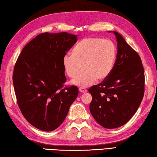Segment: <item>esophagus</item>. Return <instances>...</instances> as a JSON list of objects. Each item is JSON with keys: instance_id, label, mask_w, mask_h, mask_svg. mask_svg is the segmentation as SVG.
I'll list each match as a JSON object with an SVG mask.
<instances>
[{"instance_id": "34e87169", "label": "esophagus", "mask_w": 157, "mask_h": 157, "mask_svg": "<svg viewBox=\"0 0 157 157\" xmlns=\"http://www.w3.org/2000/svg\"><path fill=\"white\" fill-rule=\"evenodd\" d=\"M78 90H79V91L82 92V93H84V92H87V90L86 88H79Z\"/></svg>"}]
</instances>
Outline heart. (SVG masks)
<instances>
[{
	"label": "heart",
	"mask_w": 157,
	"mask_h": 157,
	"mask_svg": "<svg viewBox=\"0 0 157 157\" xmlns=\"http://www.w3.org/2000/svg\"><path fill=\"white\" fill-rule=\"evenodd\" d=\"M72 53L63 56V67L70 78H76L85 66L86 72L72 81L74 85L85 88L110 75L116 60L117 47L110 40L87 37L77 44Z\"/></svg>",
	"instance_id": "1"
}]
</instances>
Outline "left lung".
Returning a JSON list of instances; mask_svg holds the SVG:
<instances>
[{
    "instance_id": "obj_1",
    "label": "left lung",
    "mask_w": 157,
    "mask_h": 157,
    "mask_svg": "<svg viewBox=\"0 0 157 157\" xmlns=\"http://www.w3.org/2000/svg\"><path fill=\"white\" fill-rule=\"evenodd\" d=\"M113 33L117 42L114 67L101 83L88 90L92 97L90 111L97 123L106 129H115L129 121L145 92V74L139 55L121 35Z\"/></svg>"
}]
</instances>
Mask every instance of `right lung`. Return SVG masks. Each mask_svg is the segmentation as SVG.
<instances>
[{
	"instance_id": "add662e5",
	"label": "right lung",
	"mask_w": 157,
	"mask_h": 157,
	"mask_svg": "<svg viewBox=\"0 0 157 157\" xmlns=\"http://www.w3.org/2000/svg\"><path fill=\"white\" fill-rule=\"evenodd\" d=\"M77 40L66 32L41 33L17 58L12 76L17 104L25 120L38 129H57L78 96L76 86L63 88V56Z\"/></svg>"
}]
</instances>
